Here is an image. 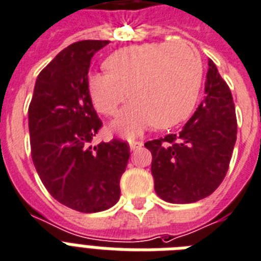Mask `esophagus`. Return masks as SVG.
I'll return each mask as SVG.
<instances>
[{
  "instance_id": "esophagus-1",
  "label": "esophagus",
  "mask_w": 261,
  "mask_h": 261,
  "mask_svg": "<svg viewBox=\"0 0 261 261\" xmlns=\"http://www.w3.org/2000/svg\"><path fill=\"white\" fill-rule=\"evenodd\" d=\"M143 147V143L141 141H130L129 144V148H130V151H136V149H140Z\"/></svg>"
}]
</instances>
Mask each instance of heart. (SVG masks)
<instances>
[{
  "label": "heart",
  "instance_id": "b5f03b06",
  "mask_svg": "<svg viewBox=\"0 0 261 261\" xmlns=\"http://www.w3.org/2000/svg\"><path fill=\"white\" fill-rule=\"evenodd\" d=\"M106 72L87 78V93L98 113L113 116L128 94L132 102L110 128L135 137L153 124L168 129L189 117L202 85L197 48L185 40L143 43L120 48L103 62Z\"/></svg>",
  "mask_w": 261,
  "mask_h": 261
}]
</instances>
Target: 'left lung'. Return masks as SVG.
Returning a JSON list of instances; mask_svg holds the SVG:
<instances>
[{"label": "left lung", "mask_w": 261, "mask_h": 261, "mask_svg": "<svg viewBox=\"0 0 261 261\" xmlns=\"http://www.w3.org/2000/svg\"><path fill=\"white\" fill-rule=\"evenodd\" d=\"M205 99L176 135L144 144L152 153L155 191L170 203H193L209 197L224 180L236 144L232 93L209 60Z\"/></svg>", "instance_id": "obj_1"}]
</instances>
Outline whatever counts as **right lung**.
I'll list each match as a JSON object with an SVG mask.
<instances>
[{
  "label": "right lung",
  "instance_id": "right-lung-1",
  "mask_svg": "<svg viewBox=\"0 0 261 261\" xmlns=\"http://www.w3.org/2000/svg\"><path fill=\"white\" fill-rule=\"evenodd\" d=\"M108 40H83L60 51L39 74L28 109L32 160L56 201L97 213L120 199L129 147L120 140L90 145L101 128L87 93L91 58Z\"/></svg>",
  "mask_w": 261,
  "mask_h": 261
}]
</instances>
